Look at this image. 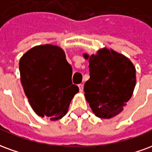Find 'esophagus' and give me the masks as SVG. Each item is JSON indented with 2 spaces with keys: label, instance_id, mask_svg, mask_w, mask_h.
Returning a JSON list of instances; mask_svg holds the SVG:
<instances>
[{
  "label": "esophagus",
  "instance_id": "34e87169",
  "mask_svg": "<svg viewBox=\"0 0 152 152\" xmlns=\"http://www.w3.org/2000/svg\"><path fill=\"white\" fill-rule=\"evenodd\" d=\"M78 88H79L80 92H83V84H79V85H78Z\"/></svg>",
  "mask_w": 152,
  "mask_h": 152
}]
</instances>
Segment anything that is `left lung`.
<instances>
[{"label": "left lung", "mask_w": 152, "mask_h": 152, "mask_svg": "<svg viewBox=\"0 0 152 152\" xmlns=\"http://www.w3.org/2000/svg\"><path fill=\"white\" fill-rule=\"evenodd\" d=\"M90 78L84 86V96L93 113L110 119L121 113L136 84V69L130 60L121 53L103 48L89 56Z\"/></svg>", "instance_id": "8db88e82"}]
</instances>
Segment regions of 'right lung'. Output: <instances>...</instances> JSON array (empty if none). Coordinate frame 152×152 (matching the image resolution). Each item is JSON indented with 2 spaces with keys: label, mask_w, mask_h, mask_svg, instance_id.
<instances>
[{
  "label": "right lung",
  "mask_w": 152,
  "mask_h": 152,
  "mask_svg": "<svg viewBox=\"0 0 152 152\" xmlns=\"http://www.w3.org/2000/svg\"><path fill=\"white\" fill-rule=\"evenodd\" d=\"M21 83L32 109L51 121L61 119L79 91L72 83L71 65L61 48L53 44L35 46L19 61Z\"/></svg>",
  "instance_id": "1"
}]
</instances>
